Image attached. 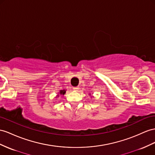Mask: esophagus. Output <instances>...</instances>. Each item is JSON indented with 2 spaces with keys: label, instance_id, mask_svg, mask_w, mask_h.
<instances>
[{
  "label": "esophagus",
  "instance_id": "obj_1",
  "mask_svg": "<svg viewBox=\"0 0 155 155\" xmlns=\"http://www.w3.org/2000/svg\"><path fill=\"white\" fill-rule=\"evenodd\" d=\"M73 90H74V91H78V90H79V88H78V87H74Z\"/></svg>",
  "mask_w": 155,
  "mask_h": 155
}]
</instances>
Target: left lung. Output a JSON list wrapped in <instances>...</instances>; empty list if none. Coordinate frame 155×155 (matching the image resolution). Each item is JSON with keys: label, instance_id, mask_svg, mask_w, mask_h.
Here are the masks:
<instances>
[{"label": "left lung", "instance_id": "left-lung-1", "mask_svg": "<svg viewBox=\"0 0 155 155\" xmlns=\"http://www.w3.org/2000/svg\"><path fill=\"white\" fill-rule=\"evenodd\" d=\"M90 94V96H91V94ZM93 97V96H91V97Z\"/></svg>", "mask_w": 155, "mask_h": 155}]
</instances>
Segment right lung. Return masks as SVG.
Segmentation results:
<instances>
[{"mask_svg": "<svg viewBox=\"0 0 155 155\" xmlns=\"http://www.w3.org/2000/svg\"><path fill=\"white\" fill-rule=\"evenodd\" d=\"M65 93H66V90H65V89L59 90V92H58V95L56 96V97H58L59 95H61H61H63H63H64Z\"/></svg>", "mask_w": 155, "mask_h": 155, "instance_id": "right-lung-1", "label": "right lung"}]
</instances>
